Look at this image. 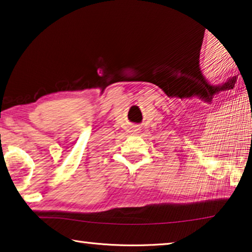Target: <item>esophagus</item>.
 Here are the masks:
<instances>
[{"mask_svg": "<svg viewBox=\"0 0 252 252\" xmlns=\"http://www.w3.org/2000/svg\"><path fill=\"white\" fill-rule=\"evenodd\" d=\"M139 130H140V129H138V127H135V129H134L133 131H134V132H138V131H139Z\"/></svg>", "mask_w": 252, "mask_h": 252, "instance_id": "1", "label": "esophagus"}]
</instances>
